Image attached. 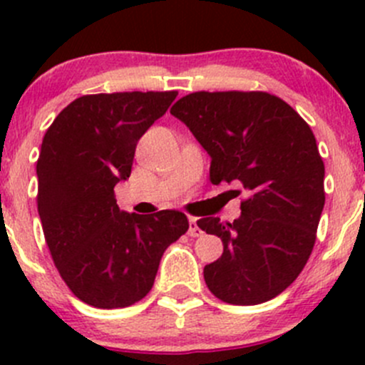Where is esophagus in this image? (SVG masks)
<instances>
[{"mask_svg":"<svg viewBox=\"0 0 365 365\" xmlns=\"http://www.w3.org/2000/svg\"><path fill=\"white\" fill-rule=\"evenodd\" d=\"M187 233H189V237H201V235H203V231L197 226V220L194 219V217L189 219V231H187Z\"/></svg>","mask_w":365,"mask_h":365,"instance_id":"34e87169","label":"esophagus"}]
</instances>
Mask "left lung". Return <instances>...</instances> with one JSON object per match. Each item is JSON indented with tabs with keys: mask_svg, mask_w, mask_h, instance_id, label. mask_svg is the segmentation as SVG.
Segmentation results:
<instances>
[{
	"mask_svg": "<svg viewBox=\"0 0 365 365\" xmlns=\"http://www.w3.org/2000/svg\"><path fill=\"white\" fill-rule=\"evenodd\" d=\"M171 114L212 159L210 182H240L251 194L233 222L197 220L224 245L205 267L206 286L233 305L272 300L304 270L325 205V165L311 127L264 91H196Z\"/></svg>",
	"mask_w": 365,
	"mask_h": 365,
	"instance_id": "obj_1",
	"label": "left lung"
}]
</instances>
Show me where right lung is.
<instances>
[{
  "instance_id": "1",
  "label": "right lung",
  "mask_w": 365,
  "mask_h": 365,
  "mask_svg": "<svg viewBox=\"0 0 365 365\" xmlns=\"http://www.w3.org/2000/svg\"><path fill=\"white\" fill-rule=\"evenodd\" d=\"M178 91L84 95L56 116L36 162L38 215L70 292L98 309L135 304L152 289L185 213L120 210L114 187L130 176L135 145Z\"/></svg>"
}]
</instances>
